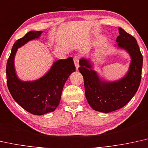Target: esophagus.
Returning a JSON list of instances; mask_svg holds the SVG:
<instances>
[{
    "label": "esophagus",
    "mask_w": 148,
    "mask_h": 148,
    "mask_svg": "<svg viewBox=\"0 0 148 148\" xmlns=\"http://www.w3.org/2000/svg\"><path fill=\"white\" fill-rule=\"evenodd\" d=\"M79 59L80 57H78V56H75V57H74V64H75L76 70H78V67H79Z\"/></svg>",
    "instance_id": "esophagus-1"
}]
</instances>
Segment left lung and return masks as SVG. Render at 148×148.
<instances>
[{
	"label": "left lung",
	"mask_w": 148,
	"mask_h": 148,
	"mask_svg": "<svg viewBox=\"0 0 148 148\" xmlns=\"http://www.w3.org/2000/svg\"><path fill=\"white\" fill-rule=\"evenodd\" d=\"M117 46L126 50L131 57V63L126 75L115 82L102 81L92 70L89 60L81 59L78 68L84 78L85 96L93 110L109 113L124 106L134 96L141 79L143 56L136 39L119 28Z\"/></svg>",
	"instance_id": "1"
}]
</instances>
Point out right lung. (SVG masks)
<instances>
[{"label": "right lung", "instance_id": "obj_1", "mask_svg": "<svg viewBox=\"0 0 148 148\" xmlns=\"http://www.w3.org/2000/svg\"><path fill=\"white\" fill-rule=\"evenodd\" d=\"M42 31H30L14 43L7 63V83L14 100L26 111L41 115L54 111L59 105L63 86L75 72L72 57L57 60L47 74L34 81H22L14 68V57L18 48L30 40L39 38Z\"/></svg>", "mask_w": 148, "mask_h": 148}]
</instances>
